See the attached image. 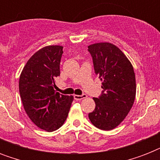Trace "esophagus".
Listing matches in <instances>:
<instances>
[{"label": "esophagus", "instance_id": "34e87169", "mask_svg": "<svg viewBox=\"0 0 160 160\" xmlns=\"http://www.w3.org/2000/svg\"><path fill=\"white\" fill-rule=\"evenodd\" d=\"M86 98V95H74V99L75 100H81L83 99H85Z\"/></svg>", "mask_w": 160, "mask_h": 160}]
</instances>
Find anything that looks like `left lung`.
<instances>
[{"label": "left lung", "mask_w": 160, "mask_h": 160, "mask_svg": "<svg viewBox=\"0 0 160 160\" xmlns=\"http://www.w3.org/2000/svg\"><path fill=\"white\" fill-rule=\"evenodd\" d=\"M95 74L102 80V94L93 98L95 109L89 119L98 129L116 128L131 109L136 94L134 68L117 46L108 42L88 46Z\"/></svg>", "instance_id": "8db88e82"}]
</instances>
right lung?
<instances>
[{"mask_svg": "<svg viewBox=\"0 0 160 160\" xmlns=\"http://www.w3.org/2000/svg\"><path fill=\"white\" fill-rule=\"evenodd\" d=\"M62 54L60 46L39 50L29 59L19 80V91L26 114L36 126L48 132L62 126L74 99L55 90Z\"/></svg>", "mask_w": 160, "mask_h": 160, "instance_id": "right-lung-1", "label": "right lung"}]
</instances>
